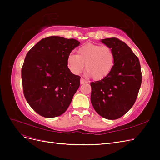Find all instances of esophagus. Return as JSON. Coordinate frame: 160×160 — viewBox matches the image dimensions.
Returning a JSON list of instances; mask_svg holds the SVG:
<instances>
[{"label":"esophagus","mask_w":160,"mask_h":160,"mask_svg":"<svg viewBox=\"0 0 160 160\" xmlns=\"http://www.w3.org/2000/svg\"><path fill=\"white\" fill-rule=\"evenodd\" d=\"M80 83H81V84H84V83H87V81L85 79H84L83 78H81Z\"/></svg>","instance_id":"esophagus-1"}]
</instances>
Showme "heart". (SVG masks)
I'll return each mask as SVG.
<instances>
[{"instance_id":"b5f03b06","label":"heart","mask_w":160,"mask_h":160,"mask_svg":"<svg viewBox=\"0 0 160 160\" xmlns=\"http://www.w3.org/2000/svg\"><path fill=\"white\" fill-rule=\"evenodd\" d=\"M115 57L108 46L87 43L79 48L77 55L70 54L67 57V65L72 73L79 75L85 70L87 75L95 80L107 77L113 69Z\"/></svg>"}]
</instances>
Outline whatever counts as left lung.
<instances>
[{
    "mask_svg": "<svg viewBox=\"0 0 160 160\" xmlns=\"http://www.w3.org/2000/svg\"><path fill=\"white\" fill-rule=\"evenodd\" d=\"M112 49L115 60L110 73L91 82V101L95 111L108 119L122 117L132 108L141 87L142 75L138 57L117 38L101 40Z\"/></svg>",
    "mask_w": 160,
    "mask_h": 160,
    "instance_id": "left-lung-1",
    "label": "left lung"
}]
</instances>
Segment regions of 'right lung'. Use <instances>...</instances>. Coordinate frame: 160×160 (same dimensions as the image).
Returning a JSON list of instances; mask_svg holds the SVG:
<instances>
[{
	"mask_svg": "<svg viewBox=\"0 0 160 160\" xmlns=\"http://www.w3.org/2000/svg\"><path fill=\"white\" fill-rule=\"evenodd\" d=\"M80 42L51 36L28 51L22 67L25 98L34 111L45 118L58 117L69 108L80 85L79 75L67 66V57Z\"/></svg>",
	"mask_w": 160,
	"mask_h": 160,
	"instance_id": "obj_1",
	"label": "right lung"
}]
</instances>
